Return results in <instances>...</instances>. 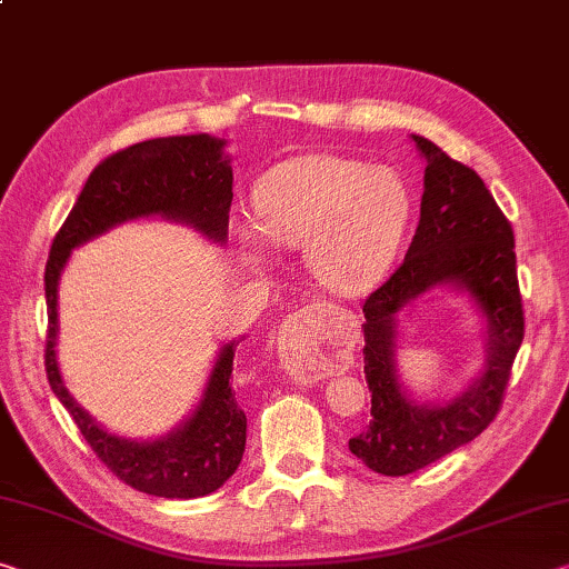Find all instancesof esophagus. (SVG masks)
<instances>
[{"label": "esophagus", "instance_id": "1", "mask_svg": "<svg viewBox=\"0 0 569 569\" xmlns=\"http://www.w3.org/2000/svg\"><path fill=\"white\" fill-rule=\"evenodd\" d=\"M281 365H283L286 372L293 377V380H301V382L319 380V377L323 375L321 367L313 362L309 351L301 349L299 345H293V341H286V345H283Z\"/></svg>", "mask_w": 569, "mask_h": 569}]
</instances>
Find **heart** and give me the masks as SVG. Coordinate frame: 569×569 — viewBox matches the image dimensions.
I'll return each instance as SVG.
<instances>
[{
	"label": "heart",
	"instance_id": "heart-1",
	"mask_svg": "<svg viewBox=\"0 0 569 569\" xmlns=\"http://www.w3.org/2000/svg\"><path fill=\"white\" fill-rule=\"evenodd\" d=\"M252 204L258 228L236 230L242 263L263 270L268 242L301 248L309 276L333 293H357L380 278L410 214L408 189L392 169L333 154L273 167L258 182Z\"/></svg>",
	"mask_w": 569,
	"mask_h": 569
}]
</instances>
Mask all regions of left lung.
I'll return each mask as SVG.
<instances>
[{"label": "left lung", "mask_w": 569, "mask_h": 569, "mask_svg": "<svg viewBox=\"0 0 569 569\" xmlns=\"http://www.w3.org/2000/svg\"><path fill=\"white\" fill-rule=\"evenodd\" d=\"M426 157L420 222L408 256L367 296L365 377L372 420L349 450L382 476H408L471 443L501 410L511 365L525 339L513 230L471 167L436 143L412 137ZM453 282L472 293L487 319V367L479 381L446 406H418L393 372V313L432 284Z\"/></svg>", "instance_id": "1"}]
</instances>
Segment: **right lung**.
<instances>
[{
	"label": "right lung",
	"mask_w": 569,
	"mask_h": 569,
	"mask_svg": "<svg viewBox=\"0 0 569 569\" xmlns=\"http://www.w3.org/2000/svg\"><path fill=\"white\" fill-rule=\"evenodd\" d=\"M222 147L224 141L220 139L192 133L149 139L106 157L90 171L83 192L52 240L44 266V372L52 392L108 471L131 489L164 499H197L218 491L242 461L248 418L230 385L236 341L220 349L202 400L187 422L157 440L111 436L62 385L56 359L58 283L70 250L126 220L161 214L192 224L214 242H224L232 202V167Z\"/></svg>",
	"instance_id": "right-lung-1"
}]
</instances>
